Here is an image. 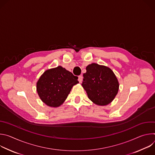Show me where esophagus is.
Segmentation results:
<instances>
[{"instance_id": "34e87169", "label": "esophagus", "mask_w": 155, "mask_h": 155, "mask_svg": "<svg viewBox=\"0 0 155 155\" xmlns=\"http://www.w3.org/2000/svg\"><path fill=\"white\" fill-rule=\"evenodd\" d=\"M78 80V81H79L80 83H81L82 81H83V77H82L81 75V76H79Z\"/></svg>"}]
</instances>
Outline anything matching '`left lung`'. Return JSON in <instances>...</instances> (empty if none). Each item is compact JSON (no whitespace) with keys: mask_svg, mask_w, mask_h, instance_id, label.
<instances>
[{"mask_svg":"<svg viewBox=\"0 0 155 155\" xmlns=\"http://www.w3.org/2000/svg\"><path fill=\"white\" fill-rule=\"evenodd\" d=\"M82 86L94 104L105 106L111 103L119 90V82L112 70L107 66L92 63L86 68Z\"/></svg>","mask_w":155,"mask_h":155,"instance_id":"1","label":"left lung"}]
</instances>
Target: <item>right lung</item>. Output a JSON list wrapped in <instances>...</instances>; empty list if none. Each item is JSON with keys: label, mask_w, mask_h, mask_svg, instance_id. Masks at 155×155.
Returning a JSON list of instances; mask_svg holds the SVG:
<instances>
[{"label": "right lung", "mask_w": 155, "mask_h": 155, "mask_svg": "<svg viewBox=\"0 0 155 155\" xmlns=\"http://www.w3.org/2000/svg\"><path fill=\"white\" fill-rule=\"evenodd\" d=\"M78 77L59 65L43 72L37 82V92L41 101L51 107H58L67 99Z\"/></svg>", "instance_id": "1"}]
</instances>
